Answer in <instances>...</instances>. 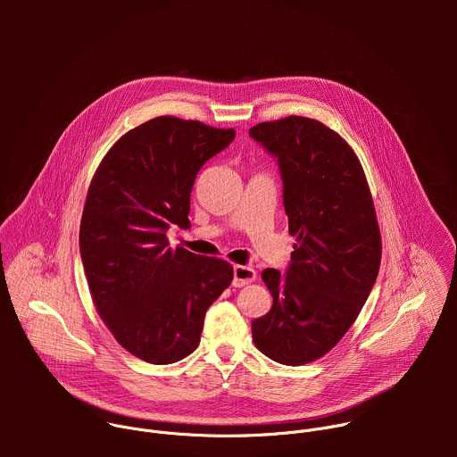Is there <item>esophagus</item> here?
Segmentation results:
<instances>
[{
  "instance_id": "1",
  "label": "esophagus",
  "mask_w": 457,
  "mask_h": 457,
  "mask_svg": "<svg viewBox=\"0 0 457 457\" xmlns=\"http://www.w3.org/2000/svg\"><path fill=\"white\" fill-rule=\"evenodd\" d=\"M256 280V271L251 266H235L233 268V287H244Z\"/></svg>"
}]
</instances>
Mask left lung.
<instances>
[{
  "label": "left lung",
  "mask_w": 457,
  "mask_h": 457,
  "mask_svg": "<svg viewBox=\"0 0 457 457\" xmlns=\"http://www.w3.org/2000/svg\"><path fill=\"white\" fill-rule=\"evenodd\" d=\"M278 159L289 233L286 275L264 270L273 307L253 320L260 353L284 365L328 354L358 318L376 282L381 235L354 150L316 119L289 115L249 128Z\"/></svg>",
  "instance_id": "1"
}]
</instances>
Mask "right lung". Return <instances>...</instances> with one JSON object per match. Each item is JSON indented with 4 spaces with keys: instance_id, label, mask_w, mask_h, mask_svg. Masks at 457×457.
I'll list each match as a JSON object with an SVG mask.
<instances>
[{
    "instance_id": "add662e5",
    "label": "right lung",
    "mask_w": 457,
    "mask_h": 457,
    "mask_svg": "<svg viewBox=\"0 0 457 457\" xmlns=\"http://www.w3.org/2000/svg\"><path fill=\"white\" fill-rule=\"evenodd\" d=\"M233 139V128L161 115L126 132L90 182L79 228L88 289L113 338L148 363L197 349L208 307L233 280L226 260L166 237L189 228L195 177Z\"/></svg>"
}]
</instances>
